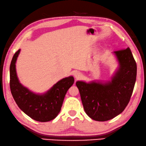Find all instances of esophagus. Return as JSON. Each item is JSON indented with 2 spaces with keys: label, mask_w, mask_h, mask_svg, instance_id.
Returning <instances> with one entry per match:
<instances>
[{
  "label": "esophagus",
  "mask_w": 146,
  "mask_h": 146,
  "mask_svg": "<svg viewBox=\"0 0 146 146\" xmlns=\"http://www.w3.org/2000/svg\"><path fill=\"white\" fill-rule=\"evenodd\" d=\"M74 78L76 79H79L82 78V74L79 72H76L74 73Z\"/></svg>",
  "instance_id": "34e87169"
}]
</instances>
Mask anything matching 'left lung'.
<instances>
[{
    "label": "left lung",
    "mask_w": 146,
    "mask_h": 146,
    "mask_svg": "<svg viewBox=\"0 0 146 146\" xmlns=\"http://www.w3.org/2000/svg\"><path fill=\"white\" fill-rule=\"evenodd\" d=\"M117 67L110 80L78 81L84 111L92 119L106 121L121 113L133 93L137 64L130 49L112 52Z\"/></svg>",
    "instance_id": "1"
}]
</instances>
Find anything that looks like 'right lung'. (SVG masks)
Listing matches in <instances>:
<instances>
[{
	"label": "right lung",
	"instance_id": "1",
	"mask_svg": "<svg viewBox=\"0 0 146 146\" xmlns=\"http://www.w3.org/2000/svg\"><path fill=\"white\" fill-rule=\"evenodd\" d=\"M21 49L15 53L10 65V88L16 104L27 116L37 121L47 122L54 119L61 110L68 90L74 84L72 76L63 78L46 92L35 93L20 82L16 63Z\"/></svg>",
	"mask_w": 146,
	"mask_h": 146
}]
</instances>
